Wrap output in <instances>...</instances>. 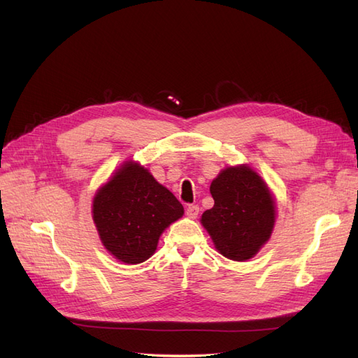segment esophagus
Listing matches in <instances>:
<instances>
[{"instance_id":"obj_1","label":"esophagus","mask_w":358,"mask_h":358,"mask_svg":"<svg viewBox=\"0 0 358 358\" xmlns=\"http://www.w3.org/2000/svg\"><path fill=\"white\" fill-rule=\"evenodd\" d=\"M185 212H187V215H188V218H191V220H196L197 216H199L200 208H199L197 204H189Z\"/></svg>"}]
</instances>
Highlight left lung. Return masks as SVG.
I'll return each mask as SVG.
<instances>
[{
  "label": "left lung",
  "mask_w": 358,
  "mask_h": 358,
  "mask_svg": "<svg viewBox=\"0 0 358 358\" xmlns=\"http://www.w3.org/2000/svg\"><path fill=\"white\" fill-rule=\"evenodd\" d=\"M213 208L201 224L218 251L234 262L252 258L272 234L275 203L257 173L246 166L229 167L213 179Z\"/></svg>",
  "instance_id": "obj_1"
}]
</instances>
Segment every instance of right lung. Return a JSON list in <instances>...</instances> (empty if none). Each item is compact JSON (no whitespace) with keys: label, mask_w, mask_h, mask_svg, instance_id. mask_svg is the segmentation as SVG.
I'll list each match as a JSON object with an SVG mask.
<instances>
[{"label":"right lung","mask_w":358,"mask_h":358,"mask_svg":"<svg viewBox=\"0 0 358 358\" xmlns=\"http://www.w3.org/2000/svg\"><path fill=\"white\" fill-rule=\"evenodd\" d=\"M92 213L107 251L138 264L155 252L161 233L180 218L183 206L145 167L125 162L96 192Z\"/></svg>","instance_id":"obj_1"}]
</instances>
